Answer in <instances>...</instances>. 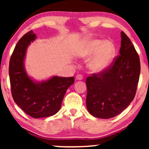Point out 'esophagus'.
<instances>
[{"mask_svg": "<svg viewBox=\"0 0 149 149\" xmlns=\"http://www.w3.org/2000/svg\"><path fill=\"white\" fill-rule=\"evenodd\" d=\"M76 79H77V80H78V81L83 80V75H81V74H78V75H77V76H76Z\"/></svg>", "mask_w": 149, "mask_h": 149, "instance_id": "esophagus-1", "label": "esophagus"}]
</instances>
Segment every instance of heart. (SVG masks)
<instances>
[{
    "mask_svg": "<svg viewBox=\"0 0 149 149\" xmlns=\"http://www.w3.org/2000/svg\"><path fill=\"white\" fill-rule=\"evenodd\" d=\"M76 54L83 58L92 55L88 62L89 69L94 73L102 72L113 63L116 56V46L111 40L86 38L77 47Z\"/></svg>",
    "mask_w": 149,
    "mask_h": 149,
    "instance_id": "b5f03b06",
    "label": "heart"
}]
</instances>
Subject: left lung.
Returning a JSON list of instances; mask_svg holds the SVG:
<instances>
[{
    "mask_svg": "<svg viewBox=\"0 0 149 149\" xmlns=\"http://www.w3.org/2000/svg\"><path fill=\"white\" fill-rule=\"evenodd\" d=\"M119 56L100 74L86 79V107L95 117L110 119L119 115L135 96L140 73L139 56L128 36L121 32Z\"/></svg>",
    "mask_w": 149,
    "mask_h": 149,
    "instance_id": "left-lung-1",
    "label": "left lung"
}]
</instances>
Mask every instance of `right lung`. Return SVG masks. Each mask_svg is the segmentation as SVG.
I'll return each mask as SVG.
<instances>
[{"instance_id":"obj_1","label":"right lung","mask_w":149,"mask_h":149,"mask_svg":"<svg viewBox=\"0 0 149 149\" xmlns=\"http://www.w3.org/2000/svg\"><path fill=\"white\" fill-rule=\"evenodd\" d=\"M36 38L32 31L20 38L10 59L9 74L15 102L27 115L38 119L58 113L66 91L74 83V78L54 76L37 81L28 74L24 64L26 52Z\"/></svg>"}]
</instances>
